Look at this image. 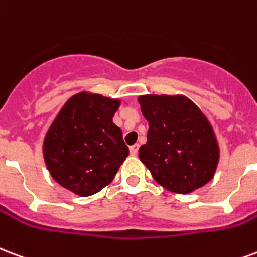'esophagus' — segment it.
I'll use <instances>...</instances> for the list:
<instances>
[{"mask_svg": "<svg viewBox=\"0 0 257 257\" xmlns=\"http://www.w3.org/2000/svg\"><path fill=\"white\" fill-rule=\"evenodd\" d=\"M129 151H131V156H138V153H139V145L131 146Z\"/></svg>", "mask_w": 257, "mask_h": 257, "instance_id": "obj_1", "label": "esophagus"}]
</instances>
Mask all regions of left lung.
<instances>
[{
  "mask_svg": "<svg viewBox=\"0 0 257 257\" xmlns=\"http://www.w3.org/2000/svg\"><path fill=\"white\" fill-rule=\"evenodd\" d=\"M139 104L149 122L139 158L156 182L179 194L208 183L217 167L219 147L198 107L183 96L165 95L140 96Z\"/></svg>",
  "mask_w": 257,
  "mask_h": 257,
  "instance_id": "1",
  "label": "left lung"
}]
</instances>
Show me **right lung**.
Listing matches in <instances>:
<instances>
[{"label":"right lung","instance_id":"1","mask_svg":"<svg viewBox=\"0 0 257 257\" xmlns=\"http://www.w3.org/2000/svg\"><path fill=\"white\" fill-rule=\"evenodd\" d=\"M119 100L77 93L70 97L44 140V158L62 187L88 197L112 182L129 150L112 122Z\"/></svg>","mask_w":257,"mask_h":257}]
</instances>
